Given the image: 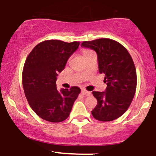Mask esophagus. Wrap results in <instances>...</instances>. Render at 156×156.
Instances as JSON below:
<instances>
[{
  "mask_svg": "<svg viewBox=\"0 0 156 156\" xmlns=\"http://www.w3.org/2000/svg\"><path fill=\"white\" fill-rule=\"evenodd\" d=\"M81 93H82V94H83V95H87V96H90L91 95V92H88V91H87V90H85V89H82Z\"/></svg>",
  "mask_w": 156,
  "mask_h": 156,
  "instance_id": "1",
  "label": "esophagus"
}]
</instances>
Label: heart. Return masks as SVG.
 <instances>
[{"label":"heart","instance_id":"1","mask_svg":"<svg viewBox=\"0 0 156 156\" xmlns=\"http://www.w3.org/2000/svg\"><path fill=\"white\" fill-rule=\"evenodd\" d=\"M92 51H89V50H85V51H83V55H86L87 54H89V53H92Z\"/></svg>","mask_w":156,"mask_h":156}]
</instances>
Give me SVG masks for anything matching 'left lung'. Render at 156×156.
<instances>
[{
	"label": "left lung",
	"instance_id": "left-lung-1",
	"mask_svg": "<svg viewBox=\"0 0 156 156\" xmlns=\"http://www.w3.org/2000/svg\"><path fill=\"white\" fill-rule=\"evenodd\" d=\"M81 47L94 50L98 55L99 73H104L107 84L105 92L92 94L98 104L92 111L94 119L114 120L128 110L136 89V71L126 48L111 39L83 42Z\"/></svg>",
	"mask_w": 156,
	"mask_h": 156
}]
</instances>
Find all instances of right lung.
<instances>
[{
    "mask_svg": "<svg viewBox=\"0 0 156 156\" xmlns=\"http://www.w3.org/2000/svg\"><path fill=\"white\" fill-rule=\"evenodd\" d=\"M79 44V42L46 40L36 45L27 57L23 70V89L32 110L44 120H65L80 92L78 87L58 91L55 84L58 73Z\"/></svg>",
    "mask_w": 156,
    "mask_h": 156,
    "instance_id": "1",
    "label": "right lung"
}]
</instances>
